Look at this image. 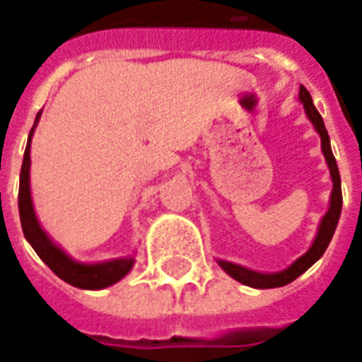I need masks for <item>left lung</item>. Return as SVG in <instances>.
I'll use <instances>...</instances> for the list:
<instances>
[{"label":"left lung","mask_w":362,"mask_h":362,"mask_svg":"<svg viewBox=\"0 0 362 362\" xmlns=\"http://www.w3.org/2000/svg\"><path fill=\"white\" fill-rule=\"evenodd\" d=\"M300 102L304 103V110L308 113V117L313 123L315 131L320 133L322 137V151L325 160H327V166H329V174L331 180H333V189H331V202H329V209L327 214L323 216L322 223H320V229H317V235L313 239L312 247L310 251L302 255L300 259H296L288 269L280 270V272H257V270L245 269L241 264H235V262H227V260H217L219 267L229 274L231 278H235L237 282H241L245 286L251 288H280L286 286L290 282H294L296 278L300 274H304L305 270L312 267L315 260L322 259V255L327 249L329 245L331 237L335 233V227L339 223V216H341V206H343V196H341V176H339V168H337V163H335V156L331 153V143H329V135H327V129L323 125L322 115L320 111L315 110V105L312 102V95L310 92L305 90L304 86H300Z\"/></svg>","instance_id":"left-lung-1"}]
</instances>
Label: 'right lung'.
Segmentation results:
<instances>
[{
    "instance_id": "add662e5",
    "label": "right lung",
    "mask_w": 362,
    "mask_h": 362,
    "mask_svg": "<svg viewBox=\"0 0 362 362\" xmlns=\"http://www.w3.org/2000/svg\"><path fill=\"white\" fill-rule=\"evenodd\" d=\"M40 117L37 115L35 125ZM33 125L23 156L21 176H19V217H21V227L25 239L31 243L35 252L39 255L40 260L49 267L58 278H62L70 286L82 288V290H102L115 282H119L121 278L133 269L135 259H113L105 262H95V264H86L78 260L70 259L66 252L58 247L57 243L50 239L49 235L42 231L39 219L35 216V207H33L31 188H29V168H31V135L35 131Z\"/></svg>"
}]
</instances>
